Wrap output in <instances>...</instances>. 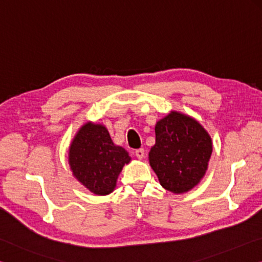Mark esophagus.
I'll return each mask as SVG.
<instances>
[{
    "label": "esophagus",
    "mask_w": 262,
    "mask_h": 262,
    "mask_svg": "<svg viewBox=\"0 0 262 262\" xmlns=\"http://www.w3.org/2000/svg\"><path fill=\"white\" fill-rule=\"evenodd\" d=\"M135 155L138 159H143L145 157V150L144 148H139V149H136L135 150Z\"/></svg>",
    "instance_id": "esophagus-1"
}]
</instances>
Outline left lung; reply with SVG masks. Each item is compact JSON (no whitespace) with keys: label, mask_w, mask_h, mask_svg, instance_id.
Returning <instances> with one entry per match:
<instances>
[{"label":"left lung","mask_w":262,"mask_h":262,"mask_svg":"<svg viewBox=\"0 0 262 262\" xmlns=\"http://www.w3.org/2000/svg\"><path fill=\"white\" fill-rule=\"evenodd\" d=\"M212 150V139L195 119L171 112L155 125L149 164L164 189L183 193L204 177Z\"/></svg>","instance_id":"8db88e82"}]
</instances>
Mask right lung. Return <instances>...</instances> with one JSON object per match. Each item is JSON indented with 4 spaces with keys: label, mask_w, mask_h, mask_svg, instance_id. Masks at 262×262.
<instances>
[{
    "label": "right lung",
    "mask_w": 262,
    "mask_h": 262,
    "mask_svg": "<svg viewBox=\"0 0 262 262\" xmlns=\"http://www.w3.org/2000/svg\"><path fill=\"white\" fill-rule=\"evenodd\" d=\"M128 153L116 146L103 125L87 123L73 139L69 163L73 175L91 192L104 195L113 192Z\"/></svg>",
    "instance_id": "add662e5"
}]
</instances>
